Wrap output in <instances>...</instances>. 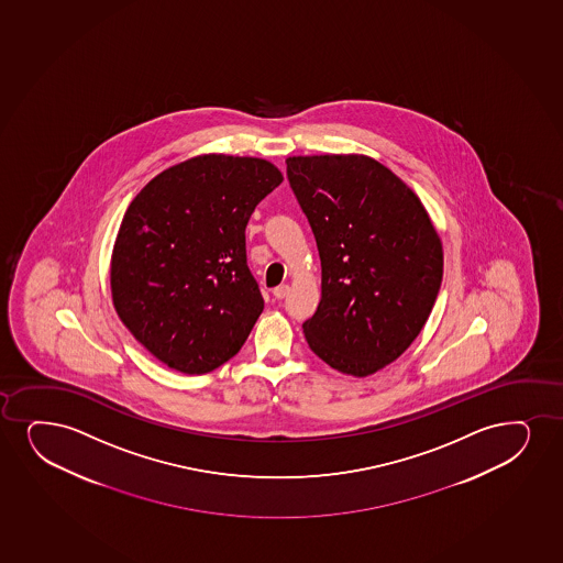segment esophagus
<instances>
[{
  "label": "esophagus",
  "instance_id": "1",
  "mask_svg": "<svg viewBox=\"0 0 563 563\" xmlns=\"http://www.w3.org/2000/svg\"><path fill=\"white\" fill-rule=\"evenodd\" d=\"M288 291H290V286L280 285L277 288H273V296L277 299H285L288 296Z\"/></svg>",
  "mask_w": 563,
  "mask_h": 563
}]
</instances>
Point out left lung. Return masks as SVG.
Instances as JSON below:
<instances>
[{
	"instance_id": "1",
	"label": "left lung",
	"mask_w": 563,
	"mask_h": 563,
	"mask_svg": "<svg viewBox=\"0 0 563 563\" xmlns=\"http://www.w3.org/2000/svg\"><path fill=\"white\" fill-rule=\"evenodd\" d=\"M286 176L322 267L307 343L341 374H375L431 314L444 273L440 236L419 197L366 155L290 157Z\"/></svg>"
}]
</instances>
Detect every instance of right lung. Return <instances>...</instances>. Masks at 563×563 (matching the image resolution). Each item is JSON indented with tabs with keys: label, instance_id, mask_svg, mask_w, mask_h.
I'll return each instance as SVG.
<instances>
[{
	"label": "right lung",
	"instance_id": "obj_1",
	"mask_svg": "<svg viewBox=\"0 0 563 563\" xmlns=\"http://www.w3.org/2000/svg\"><path fill=\"white\" fill-rule=\"evenodd\" d=\"M280 181L269 161L199 155L132 199L111 256L113 306L168 368L207 374L243 347L264 311L244 230Z\"/></svg>",
	"mask_w": 563,
	"mask_h": 563
}]
</instances>
